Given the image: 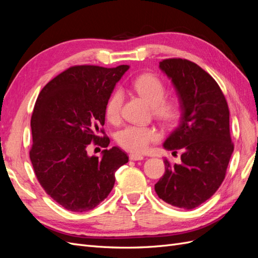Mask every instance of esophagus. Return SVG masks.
I'll list each match as a JSON object with an SVG mask.
<instances>
[{"instance_id":"1","label":"esophagus","mask_w":258,"mask_h":258,"mask_svg":"<svg viewBox=\"0 0 258 258\" xmlns=\"http://www.w3.org/2000/svg\"><path fill=\"white\" fill-rule=\"evenodd\" d=\"M129 158H130V160L137 161V160H142L144 157H143L142 155H139V154H130L129 155Z\"/></svg>"}]
</instances>
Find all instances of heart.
<instances>
[{"label":"heart","instance_id":"1","mask_svg":"<svg viewBox=\"0 0 258 258\" xmlns=\"http://www.w3.org/2000/svg\"><path fill=\"white\" fill-rule=\"evenodd\" d=\"M139 96L152 105L153 113L165 123H174L181 116L182 107L176 99H163L166 92L165 84L153 74L139 76L132 84ZM122 105V93L120 90L113 92L105 105L106 119L116 122L120 117ZM158 138L157 131L148 127L129 126L121 130L117 140L119 145L129 152L143 153L148 145Z\"/></svg>","mask_w":258,"mask_h":258}]
</instances>
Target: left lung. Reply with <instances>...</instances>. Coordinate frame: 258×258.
<instances>
[{
    "label": "left lung",
    "instance_id": "1",
    "mask_svg": "<svg viewBox=\"0 0 258 258\" xmlns=\"http://www.w3.org/2000/svg\"><path fill=\"white\" fill-rule=\"evenodd\" d=\"M159 69L182 107L178 126L162 146L182 155L175 165L165 159V174L155 191L171 206L191 210L212 197L225 178L233 152L228 105L213 77L194 62L166 59Z\"/></svg>",
    "mask_w": 258,
    "mask_h": 258
}]
</instances>
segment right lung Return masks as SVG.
Masks as SVG:
<instances>
[{
    "instance_id": "add662e5",
    "label": "right lung",
    "mask_w": 258,
    "mask_h": 258,
    "mask_svg": "<svg viewBox=\"0 0 258 258\" xmlns=\"http://www.w3.org/2000/svg\"><path fill=\"white\" fill-rule=\"evenodd\" d=\"M129 66L107 69L72 67L51 80L40 92L31 118L33 145L30 151L35 175L47 195L72 212L95 209L111 192L115 172L128 162L119 147L89 156L91 142L107 147L101 127L105 105Z\"/></svg>"
}]
</instances>
